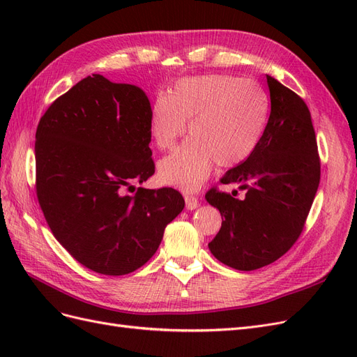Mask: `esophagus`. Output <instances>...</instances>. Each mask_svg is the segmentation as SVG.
Masks as SVG:
<instances>
[{"instance_id":"1","label":"esophagus","mask_w":357,"mask_h":357,"mask_svg":"<svg viewBox=\"0 0 357 357\" xmlns=\"http://www.w3.org/2000/svg\"><path fill=\"white\" fill-rule=\"evenodd\" d=\"M185 201H186V208H188V210H195V208L199 207V201H198L197 197L186 195V197H185Z\"/></svg>"}]
</instances>
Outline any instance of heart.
<instances>
[{"instance_id":"obj_1","label":"heart","mask_w":357,"mask_h":357,"mask_svg":"<svg viewBox=\"0 0 357 357\" xmlns=\"http://www.w3.org/2000/svg\"><path fill=\"white\" fill-rule=\"evenodd\" d=\"M268 101L259 84L226 74L178 80L159 96L150 112V135L156 147L174 146L186 132L190 138L158 164L162 185L185 192L198 190L219 167L240 164L261 139Z\"/></svg>"}]
</instances>
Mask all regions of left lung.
Masks as SVG:
<instances>
[{
    "mask_svg": "<svg viewBox=\"0 0 357 357\" xmlns=\"http://www.w3.org/2000/svg\"><path fill=\"white\" fill-rule=\"evenodd\" d=\"M266 83L271 113L264 134L250 156L220 180L238 185L245 197L234 198L214 188L205 193L222 215L210 252L238 271L273 264L295 244L320 183L316 132L307 104L271 75Z\"/></svg>",
    "mask_w": 357,
    "mask_h": 357,
    "instance_id": "1",
    "label": "left lung"
}]
</instances>
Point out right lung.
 Listing matches in <instances>:
<instances>
[{
  "label": "right lung",
  "instance_id": "add662e5",
  "mask_svg": "<svg viewBox=\"0 0 357 357\" xmlns=\"http://www.w3.org/2000/svg\"><path fill=\"white\" fill-rule=\"evenodd\" d=\"M150 112L142 88L92 74L59 96L37 126L43 214L61 245L98 274L143 266L185 208L172 188L126 193L155 174Z\"/></svg>",
  "mask_w": 357,
  "mask_h": 357
}]
</instances>
